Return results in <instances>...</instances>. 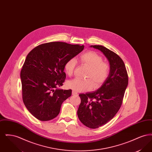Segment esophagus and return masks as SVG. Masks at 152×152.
Listing matches in <instances>:
<instances>
[{"instance_id": "1", "label": "esophagus", "mask_w": 152, "mask_h": 152, "mask_svg": "<svg viewBox=\"0 0 152 152\" xmlns=\"http://www.w3.org/2000/svg\"><path fill=\"white\" fill-rule=\"evenodd\" d=\"M72 94L73 95H75V96H77V95H78V94H77V92H75V91H73Z\"/></svg>"}]
</instances>
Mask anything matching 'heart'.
Here are the masks:
<instances>
[{"mask_svg":"<svg viewBox=\"0 0 152 152\" xmlns=\"http://www.w3.org/2000/svg\"><path fill=\"white\" fill-rule=\"evenodd\" d=\"M80 63L88 66L86 74L88 79L75 78L68 81L66 86L76 92H86L99 87L106 80L109 73V66L103 61L100 55L94 51H89L81 55L79 58ZM77 65L75 58L68 60L64 65L65 72L68 76H72Z\"/></svg>","mask_w":152,"mask_h":152,"instance_id":"b5f03b06","label":"heart"}]
</instances>
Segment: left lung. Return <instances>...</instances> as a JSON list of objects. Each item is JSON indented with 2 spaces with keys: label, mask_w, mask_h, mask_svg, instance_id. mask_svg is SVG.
<instances>
[{
  "label": "left lung",
  "mask_w": 152,
  "mask_h": 152,
  "mask_svg": "<svg viewBox=\"0 0 152 152\" xmlns=\"http://www.w3.org/2000/svg\"><path fill=\"white\" fill-rule=\"evenodd\" d=\"M90 47L101 51L110 64L108 76L99 89L79 94L80 121L87 127L96 129L110 121L120 108L128 84V76L123 60L116 53L102 45Z\"/></svg>",
  "instance_id": "obj_1"
}]
</instances>
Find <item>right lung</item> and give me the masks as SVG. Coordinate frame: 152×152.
Masks as SVG:
<instances>
[{"instance_id": "right-lung-1", "label": "right lung", "mask_w": 152, "mask_h": 152, "mask_svg": "<svg viewBox=\"0 0 152 152\" xmlns=\"http://www.w3.org/2000/svg\"><path fill=\"white\" fill-rule=\"evenodd\" d=\"M84 45L64 42L42 44L27 55L20 72L22 97L29 112L40 121H49L60 112L72 90H63L66 61L84 50Z\"/></svg>"}]
</instances>
